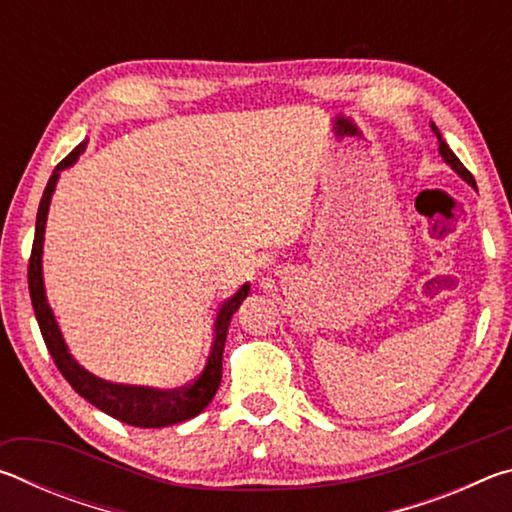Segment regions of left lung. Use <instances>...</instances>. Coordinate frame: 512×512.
Listing matches in <instances>:
<instances>
[{"label":"left lung","instance_id":"left-lung-1","mask_svg":"<svg viewBox=\"0 0 512 512\" xmlns=\"http://www.w3.org/2000/svg\"><path fill=\"white\" fill-rule=\"evenodd\" d=\"M431 131H433V135H436V137H438V153H440V155H443V160H445V162L449 164V167H452V169H454V173H458V178H463L467 185H470V187H474V189H476V183H474V176H472V173H470V171H467V169L463 167V162L456 158V155H454V151H452V149H449V146H447V142L443 140V135H440V131H438V128H436V124H431Z\"/></svg>","mask_w":512,"mask_h":512}]
</instances>
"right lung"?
Segmentation results:
<instances>
[{
    "instance_id": "right-lung-1",
    "label": "right lung",
    "mask_w": 512,
    "mask_h": 512,
    "mask_svg": "<svg viewBox=\"0 0 512 512\" xmlns=\"http://www.w3.org/2000/svg\"><path fill=\"white\" fill-rule=\"evenodd\" d=\"M88 146V140H83L76 149L67 155V158L58 164L51 173L49 183L45 187V194L40 198L38 216H36V237H33L31 259H29V293L33 302V311H36L42 339L47 343V350L54 357L58 370L69 381V386L79 393L83 400L97 406L103 413L112 415L119 422L131 424V427L142 429H160L169 427V424L185 422L189 418H196L212 397L219 391L221 384V370H223V348L225 336H228L230 320L235 316L241 302L248 298L250 284H241V289L223 302L221 309L216 311L214 318V339L210 345V354H207L205 368L201 370L192 384L183 388H153V386H133V384H117V381L101 379L85 370L79 361L72 357L67 343L60 332L58 320L54 316L45 291V277H42V248H45V228H47V214L51 205V196L56 192L60 171H65L76 164L81 153Z\"/></svg>"
}]
</instances>
